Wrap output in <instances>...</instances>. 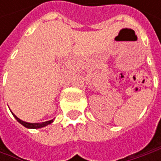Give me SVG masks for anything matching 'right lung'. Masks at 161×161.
Returning a JSON list of instances; mask_svg holds the SVG:
<instances>
[{"instance_id":"obj_1","label":"right lung","mask_w":161,"mask_h":161,"mask_svg":"<svg viewBox=\"0 0 161 161\" xmlns=\"http://www.w3.org/2000/svg\"><path fill=\"white\" fill-rule=\"evenodd\" d=\"M12 113V112H11ZM12 114L14 115V117L16 118V120L18 121L19 124H21L23 126L27 127V128H30V129H38V128H42V127H45L52 124L53 120H49L47 122H43V123H28V122H25V121L20 120L19 117H17L15 114L12 113Z\"/></svg>"}]
</instances>
